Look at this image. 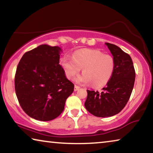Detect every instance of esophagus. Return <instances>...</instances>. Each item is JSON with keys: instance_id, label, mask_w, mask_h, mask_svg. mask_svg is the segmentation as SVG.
Listing matches in <instances>:
<instances>
[{"instance_id": "esophagus-1", "label": "esophagus", "mask_w": 153, "mask_h": 153, "mask_svg": "<svg viewBox=\"0 0 153 153\" xmlns=\"http://www.w3.org/2000/svg\"><path fill=\"white\" fill-rule=\"evenodd\" d=\"M80 88V87L78 86H76V85H75V88H74V91H77Z\"/></svg>"}]
</instances>
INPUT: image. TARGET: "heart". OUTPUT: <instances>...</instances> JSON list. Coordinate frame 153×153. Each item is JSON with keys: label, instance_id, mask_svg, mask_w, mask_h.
<instances>
[{"label": "heart", "instance_id": "b5f03b06", "mask_svg": "<svg viewBox=\"0 0 153 153\" xmlns=\"http://www.w3.org/2000/svg\"><path fill=\"white\" fill-rule=\"evenodd\" d=\"M61 65L69 79H73L82 69L83 74L76 82L83 84H91L95 87H102L107 84L112 76L115 62L107 54H103L97 49H84L75 53L72 58L64 56Z\"/></svg>", "mask_w": 153, "mask_h": 153}]
</instances>
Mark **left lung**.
Here are the masks:
<instances>
[{"label":"left lung","mask_w":153,"mask_h":153,"mask_svg":"<svg viewBox=\"0 0 153 153\" xmlns=\"http://www.w3.org/2000/svg\"><path fill=\"white\" fill-rule=\"evenodd\" d=\"M113 56L115 68L112 76L99 92L87 90L85 107L93 115L112 117L120 112L128 102L135 82V70L128 54L113 44L106 42Z\"/></svg>","instance_id":"obj_1"}]
</instances>
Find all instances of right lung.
<instances>
[{
  "label": "right lung",
  "instance_id": "obj_1",
  "mask_svg": "<svg viewBox=\"0 0 153 153\" xmlns=\"http://www.w3.org/2000/svg\"><path fill=\"white\" fill-rule=\"evenodd\" d=\"M62 49L42 45L25 53L15 77V92L21 107L36 120H53L63 112L74 84L59 65Z\"/></svg>",
  "mask_w": 153,
  "mask_h": 153
}]
</instances>
